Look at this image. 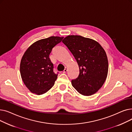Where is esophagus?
I'll return each instance as SVG.
<instances>
[{"mask_svg":"<svg viewBox=\"0 0 132 132\" xmlns=\"http://www.w3.org/2000/svg\"><path fill=\"white\" fill-rule=\"evenodd\" d=\"M67 67H65V70H64V71H63V73H66L67 72Z\"/></svg>","mask_w":132,"mask_h":132,"instance_id":"1","label":"esophagus"}]
</instances>
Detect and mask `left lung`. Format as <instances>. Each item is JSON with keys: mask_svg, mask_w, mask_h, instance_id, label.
I'll return each instance as SVG.
<instances>
[{"mask_svg": "<svg viewBox=\"0 0 132 132\" xmlns=\"http://www.w3.org/2000/svg\"><path fill=\"white\" fill-rule=\"evenodd\" d=\"M73 54L79 67L78 77L72 80L73 87L81 95L95 94L105 81L108 60L105 50L97 42L78 35H69L62 40Z\"/></svg>", "mask_w": 132, "mask_h": 132, "instance_id": "8db88e82", "label": "left lung"}]
</instances>
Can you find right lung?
<instances>
[{
    "mask_svg": "<svg viewBox=\"0 0 132 132\" xmlns=\"http://www.w3.org/2000/svg\"><path fill=\"white\" fill-rule=\"evenodd\" d=\"M64 37L51 36L31 45L21 60L20 74L24 84L32 93L39 95L53 86L58 74L53 72L49 55Z\"/></svg>",
    "mask_w": 132,
    "mask_h": 132,
    "instance_id": "1",
    "label": "right lung"
}]
</instances>
